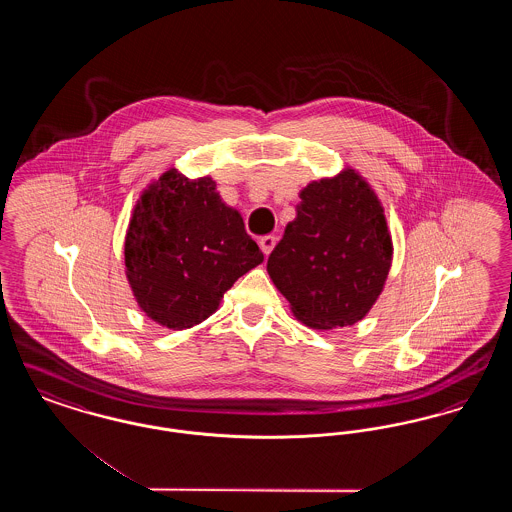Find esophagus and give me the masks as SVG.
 Segmentation results:
<instances>
[{"label":"esophagus","instance_id":"34e87169","mask_svg":"<svg viewBox=\"0 0 512 512\" xmlns=\"http://www.w3.org/2000/svg\"><path fill=\"white\" fill-rule=\"evenodd\" d=\"M259 245H261L263 253L268 255V253L274 249V245H276V238H274V236H263V238L259 240Z\"/></svg>","mask_w":512,"mask_h":512}]
</instances>
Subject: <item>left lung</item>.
<instances>
[{
    "label": "left lung",
    "mask_w": 512,
    "mask_h": 512,
    "mask_svg": "<svg viewBox=\"0 0 512 512\" xmlns=\"http://www.w3.org/2000/svg\"><path fill=\"white\" fill-rule=\"evenodd\" d=\"M299 197L297 217L268 257V274L303 324L351 326L376 303L390 272L382 203L353 169L311 182Z\"/></svg>",
    "instance_id": "left-lung-1"
}]
</instances>
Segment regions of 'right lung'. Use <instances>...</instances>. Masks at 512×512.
<instances>
[{
	"instance_id": "obj_1",
	"label": "right lung",
	"mask_w": 512,
	"mask_h": 512,
	"mask_svg": "<svg viewBox=\"0 0 512 512\" xmlns=\"http://www.w3.org/2000/svg\"><path fill=\"white\" fill-rule=\"evenodd\" d=\"M263 263L242 215L226 207L213 178L176 169L134 207L124 242L126 278L147 317L184 330L211 317L234 282Z\"/></svg>"
}]
</instances>
